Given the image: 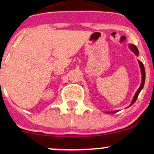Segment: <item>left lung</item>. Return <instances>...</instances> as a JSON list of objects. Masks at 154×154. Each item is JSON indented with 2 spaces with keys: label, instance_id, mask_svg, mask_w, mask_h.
I'll return each instance as SVG.
<instances>
[{
  "label": "left lung",
  "instance_id": "1",
  "mask_svg": "<svg viewBox=\"0 0 154 154\" xmlns=\"http://www.w3.org/2000/svg\"><path fill=\"white\" fill-rule=\"evenodd\" d=\"M129 48L131 50V51H132V52L134 53V54H135V55L138 57V54H139V51H138V48H137V47L135 46V45H132V44H129ZM138 63H139V66H140V69H141V85H140V87L138 88V89L137 90L136 93L135 94V95H134L133 97V99H132V102H131L130 105L128 106H132V104H133L135 102V100H137V98H138V94H139V93L141 92V90L143 89V88H144V82H145V70H144V65H143L142 62H141L140 60H138ZM118 111H113V112H109V113L110 114H114V113H116V112H118ZM108 113V112H107Z\"/></svg>",
  "mask_w": 154,
  "mask_h": 154
}]
</instances>
